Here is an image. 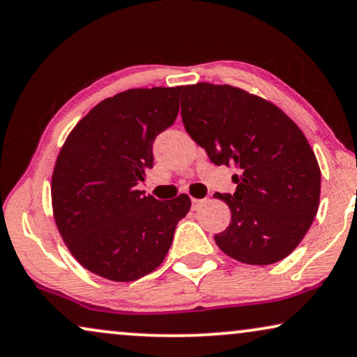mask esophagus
<instances>
[{
	"label": "esophagus",
	"instance_id": "esophagus-1",
	"mask_svg": "<svg viewBox=\"0 0 357 357\" xmlns=\"http://www.w3.org/2000/svg\"><path fill=\"white\" fill-rule=\"evenodd\" d=\"M191 202H192V208H197L204 201L202 199H191Z\"/></svg>",
	"mask_w": 357,
	"mask_h": 357
}]
</instances>
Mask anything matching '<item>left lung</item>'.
<instances>
[{"label":"left lung","instance_id":"8db88e82","mask_svg":"<svg viewBox=\"0 0 357 357\" xmlns=\"http://www.w3.org/2000/svg\"><path fill=\"white\" fill-rule=\"evenodd\" d=\"M181 116L213 165H235L234 194L217 192L231 220L213 236L223 253L246 264H273L292 253L320 202L321 173L305 135L281 109L228 86L183 89Z\"/></svg>","mask_w":357,"mask_h":357}]
</instances>
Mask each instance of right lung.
Wrapping results in <instances>:
<instances>
[{
	"instance_id": "add662e5",
	"label": "right lung",
	"mask_w": 357,
	"mask_h": 357,
	"mask_svg": "<svg viewBox=\"0 0 357 357\" xmlns=\"http://www.w3.org/2000/svg\"><path fill=\"white\" fill-rule=\"evenodd\" d=\"M176 88H137L107 98L76 123L52 176V206L76 261L116 282H130L163 263L178 222L191 208L145 196L137 186L153 168V142L178 117Z\"/></svg>"
}]
</instances>
